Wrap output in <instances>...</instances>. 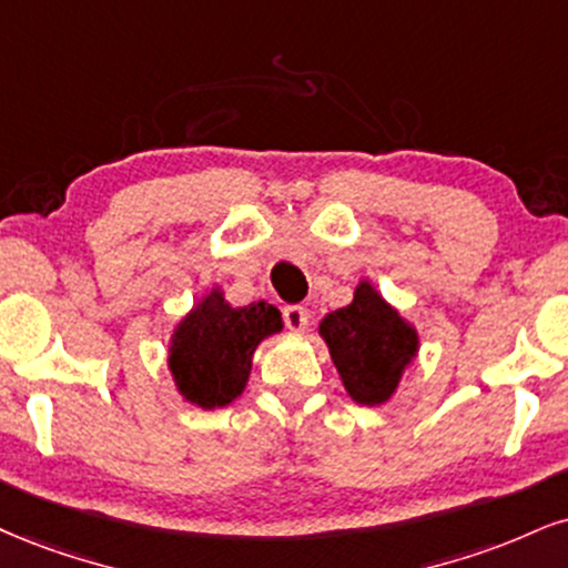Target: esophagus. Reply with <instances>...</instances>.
<instances>
[{
	"mask_svg": "<svg viewBox=\"0 0 568 568\" xmlns=\"http://www.w3.org/2000/svg\"><path fill=\"white\" fill-rule=\"evenodd\" d=\"M283 320H285V325H288V331L298 333V331H304L306 323H310V312H306L304 306L291 304L283 310Z\"/></svg>",
	"mask_w": 568,
	"mask_h": 568,
	"instance_id": "esophagus-1",
	"label": "esophagus"
}]
</instances>
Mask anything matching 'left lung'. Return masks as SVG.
Returning <instances> with one entry per match:
<instances>
[{"mask_svg": "<svg viewBox=\"0 0 568 568\" xmlns=\"http://www.w3.org/2000/svg\"><path fill=\"white\" fill-rule=\"evenodd\" d=\"M346 392L359 405H381L394 394L402 371L418 352L413 327L362 283L354 302L331 312L320 325Z\"/></svg>", "mask_w": 568, "mask_h": 568, "instance_id": "left-lung-1", "label": "left lung"}]
</instances>
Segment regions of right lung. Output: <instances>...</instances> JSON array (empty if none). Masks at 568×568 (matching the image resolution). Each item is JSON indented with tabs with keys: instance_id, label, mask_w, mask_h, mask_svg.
I'll list each match as a JSON object with an SVG mask.
<instances>
[{
	"instance_id": "1",
	"label": "right lung",
	"mask_w": 568,
	"mask_h": 568,
	"mask_svg": "<svg viewBox=\"0 0 568 568\" xmlns=\"http://www.w3.org/2000/svg\"><path fill=\"white\" fill-rule=\"evenodd\" d=\"M283 327L272 304H248L235 310L222 291H211L172 338V373L180 392L203 409L230 405L241 396L251 373L258 341Z\"/></svg>"
}]
</instances>
